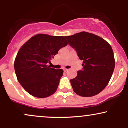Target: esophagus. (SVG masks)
I'll return each instance as SVG.
<instances>
[{"label": "esophagus", "instance_id": "obj_1", "mask_svg": "<svg viewBox=\"0 0 128 128\" xmlns=\"http://www.w3.org/2000/svg\"><path fill=\"white\" fill-rule=\"evenodd\" d=\"M68 69H67V68H63V70H64V72L68 71Z\"/></svg>", "mask_w": 128, "mask_h": 128}]
</instances>
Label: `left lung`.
Instances as JSON below:
<instances>
[{
  "mask_svg": "<svg viewBox=\"0 0 128 128\" xmlns=\"http://www.w3.org/2000/svg\"><path fill=\"white\" fill-rule=\"evenodd\" d=\"M65 37L83 61L82 69L78 71L75 78L70 79L73 91L83 97L98 94L106 87L114 72L112 48L102 38L86 32Z\"/></svg>",
  "mask_w": 128,
  "mask_h": 128,
  "instance_id": "left-lung-1",
  "label": "left lung"
}]
</instances>
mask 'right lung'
<instances>
[{"mask_svg":"<svg viewBox=\"0 0 128 128\" xmlns=\"http://www.w3.org/2000/svg\"><path fill=\"white\" fill-rule=\"evenodd\" d=\"M67 44L63 36L40 34L19 49L14 61L16 74L19 83L30 95L44 98L56 91L63 70L51 68L48 63Z\"/></svg>","mask_w":128,"mask_h":128,"instance_id":"1","label":"right lung"}]
</instances>
